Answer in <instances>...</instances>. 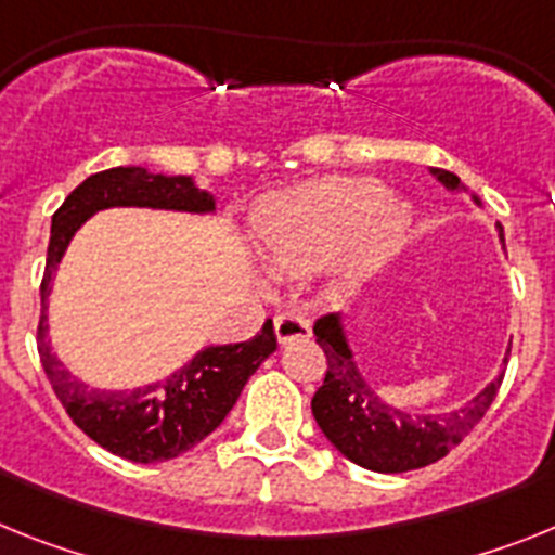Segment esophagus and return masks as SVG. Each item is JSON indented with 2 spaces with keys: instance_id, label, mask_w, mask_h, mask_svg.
I'll return each instance as SVG.
<instances>
[{
  "instance_id": "34e87169",
  "label": "esophagus",
  "mask_w": 555,
  "mask_h": 555,
  "mask_svg": "<svg viewBox=\"0 0 555 555\" xmlns=\"http://www.w3.org/2000/svg\"><path fill=\"white\" fill-rule=\"evenodd\" d=\"M276 337L279 344L310 337V318H305L301 312H282V315H276Z\"/></svg>"
}]
</instances>
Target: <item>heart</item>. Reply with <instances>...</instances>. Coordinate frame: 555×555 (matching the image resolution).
<instances>
[{
  "mask_svg": "<svg viewBox=\"0 0 555 555\" xmlns=\"http://www.w3.org/2000/svg\"><path fill=\"white\" fill-rule=\"evenodd\" d=\"M411 225V206L385 197L377 178H318L257 209L262 254L279 276H307L344 250L349 282L377 271Z\"/></svg>",
  "mask_w": 555,
  "mask_h": 555,
  "instance_id": "1",
  "label": "heart"
}]
</instances>
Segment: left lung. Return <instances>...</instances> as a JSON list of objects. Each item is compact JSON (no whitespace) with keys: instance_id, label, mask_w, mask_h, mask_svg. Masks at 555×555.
Returning a JSON list of instances; mask_svg holds the SVG:
<instances>
[{"instance_id":"8db88e82","label":"left lung","mask_w":555,"mask_h":555,"mask_svg":"<svg viewBox=\"0 0 555 555\" xmlns=\"http://www.w3.org/2000/svg\"><path fill=\"white\" fill-rule=\"evenodd\" d=\"M433 176L447 190H461V181L452 172L433 170ZM500 243H505L503 229ZM312 332L326 354L324 385L312 397V416L351 464L371 472H408L436 464L486 416L503 383V377H498L472 402L452 413L399 411L397 404L383 402L363 379L351 360L340 318L332 312L321 315Z\"/></svg>"}]
</instances>
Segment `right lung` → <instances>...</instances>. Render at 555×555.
Returning <instances> with one entry per match:
<instances>
[{
  "label": "right lung",
  "instance_id": "1",
  "mask_svg": "<svg viewBox=\"0 0 555 555\" xmlns=\"http://www.w3.org/2000/svg\"><path fill=\"white\" fill-rule=\"evenodd\" d=\"M108 206H151V209L211 211L215 197L197 190L186 176H153L142 167H114L94 172L72 190L61 209L52 215L47 268L41 279V298L50 296V282L66 245L83 220ZM47 305L38 321V358L44 365L52 391L61 399L72 422L103 450L133 464L170 461L204 441L220 427L245 383L276 351L273 321H264L259 335L245 344L209 346L156 385L133 391H98L75 379L47 344Z\"/></svg>",
  "mask_w": 555,
  "mask_h": 555
}]
</instances>
